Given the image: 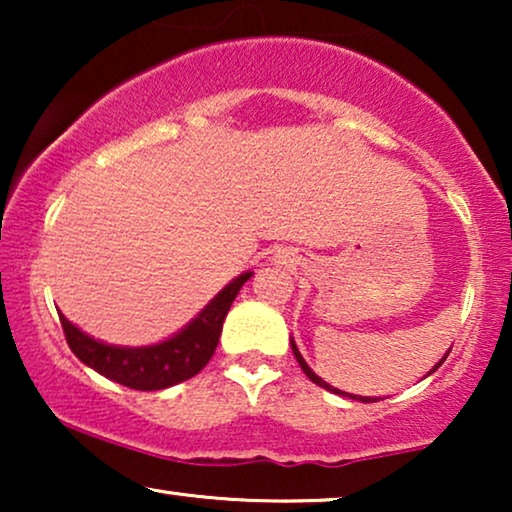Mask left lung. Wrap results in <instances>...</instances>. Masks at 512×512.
I'll list each match as a JSON object with an SVG mask.
<instances>
[{
  "label": "left lung",
  "instance_id": "left-lung-1",
  "mask_svg": "<svg viewBox=\"0 0 512 512\" xmlns=\"http://www.w3.org/2000/svg\"><path fill=\"white\" fill-rule=\"evenodd\" d=\"M291 349H293V356H296L298 366H300V368H303V373H305L307 377H310V380H312L314 384H319V387H324L326 391H333V394H340V396H349V398H356V401H361V403H373V398H368V396H354V394H347V391L333 389V387H331V384H328V382H324V380H321V377H319L317 373H314V370H312L310 366H307V361L303 359V356H300V352H298V347H296V342H293V340H291ZM447 354H450V352H447ZM447 354L443 356V361L447 359ZM443 361H440V363H443ZM440 363H436V366H433V370H431V373H436V370H438V366H440ZM431 373H429V375H431Z\"/></svg>",
  "mask_w": 512,
  "mask_h": 512
}]
</instances>
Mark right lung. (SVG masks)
<instances>
[{
	"label": "right lung",
	"instance_id": "add662e5",
	"mask_svg": "<svg viewBox=\"0 0 512 512\" xmlns=\"http://www.w3.org/2000/svg\"><path fill=\"white\" fill-rule=\"evenodd\" d=\"M254 272H242L235 277L223 291L209 300V305L195 317L191 324L181 328L177 335L167 338L158 345L149 347H118L107 345L90 338L76 328L72 321H67L65 314H60L62 331H65L67 345L76 354V359L86 363L88 368L109 377L123 387L137 391H158L167 389L172 384L191 380L198 375L207 361L212 359L216 345H219L223 319L233 305V300L244 282Z\"/></svg>",
	"mask_w": 512,
	"mask_h": 512
}]
</instances>
